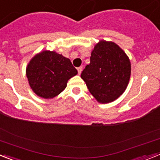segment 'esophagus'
Segmentation results:
<instances>
[{"label": "esophagus", "mask_w": 160, "mask_h": 160, "mask_svg": "<svg viewBox=\"0 0 160 160\" xmlns=\"http://www.w3.org/2000/svg\"><path fill=\"white\" fill-rule=\"evenodd\" d=\"M78 74H81L82 71V66H79V67H78Z\"/></svg>", "instance_id": "1"}]
</instances>
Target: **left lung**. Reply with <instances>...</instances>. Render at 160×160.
<instances>
[{
  "mask_svg": "<svg viewBox=\"0 0 160 160\" xmlns=\"http://www.w3.org/2000/svg\"><path fill=\"white\" fill-rule=\"evenodd\" d=\"M131 76V62L118 45L101 41L81 73L89 91L98 102L108 103L125 91Z\"/></svg>",
  "mask_w": 160,
  "mask_h": 160,
  "instance_id": "1",
  "label": "left lung"
}]
</instances>
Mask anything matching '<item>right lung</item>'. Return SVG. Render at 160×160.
<instances>
[{"label":"right lung","instance_id":"obj_1","mask_svg":"<svg viewBox=\"0 0 160 160\" xmlns=\"http://www.w3.org/2000/svg\"><path fill=\"white\" fill-rule=\"evenodd\" d=\"M78 73L70 59L53 51H43L32 58L26 69L29 86L44 98L62 92L67 81Z\"/></svg>","mask_w":160,"mask_h":160}]
</instances>
